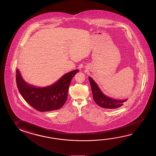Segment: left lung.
<instances>
[{
	"instance_id": "left-lung-1",
	"label": "left lung",
	"mask_w": 156,
	"mask_h": 156,
	"mask_svg": "<svg viewBox=\"0 0 156 156\" xmlns=\"http://www.w3.org/2000/svg\"><path fill=\"white\" fill-rule=\"evenodd\" d=\"M89 80L92 89L93 99L101 107L108 109L119 108L123 105L124 102L127 101V99L124 100H117L108 97L102 93L97 83L90 76H89Z\"/></svg>"
}]
</instances>
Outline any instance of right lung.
Wrapping results in <instances>:
<instances>
[{"instance_id":"right-lung-1","label":"right lung","mask_w":156,"mask_h":156,"mask_svg":"<svg viewBox=\"0 0 156 156\" xmlns=\"http://www.w3.org/2000/svg\"><path fill=\"white\" fill-rule=\"evenodd\" d=\"M78 69L64 74L51 86L38 88L29 85L23 80L19 70H16V82L19 92L26 102L40 112L57 110L67 101L71 80Z\"/></svg>"}]
</instances>
